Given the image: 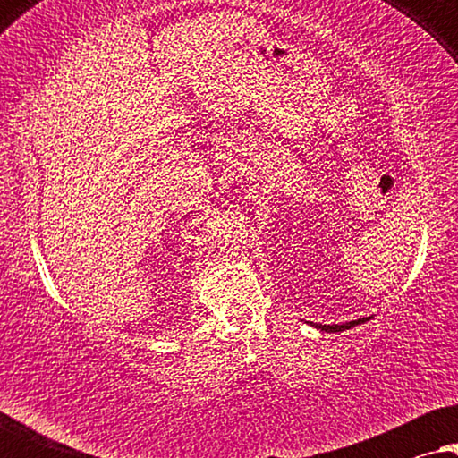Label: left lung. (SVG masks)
I'll return each instance as SVG.
<instances>
[{"mask_svg":"<svg viewBox=\"0 0 458 458\" xmlns=\"http://www.w3.org/2000/svg\"><path fill=\"white\" fill-rule=\"evenodd\" d=\"M369 318L371 317H362V318H356V321H348V323H342V325H315L317 329H321V331H327V334H335V331H346V329H352L354 325H360V323H367Z\"/></svg>","mask_w":458,"mask_h":458,"instance_id":"8db88e82","label":"left lung"}]
</instances>
